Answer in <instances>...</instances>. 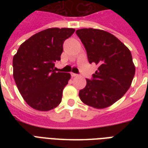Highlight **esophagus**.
Instances as JSON below:
<instances>
[{
  "label": "esophagus",
  "mask_w": 148,
  "mask_h": 148,
  "mask_svg": "<svg viewBox=\"0 0 148 148\" xmlns=\"http://www.w3.org/2000/svg\"><path fill=\"white\" fill-rule=\"evenodd\" d=\"M71 76L74 77H77L78 75H77V74H74V73H71Z\"/></svg>",
  "instance_id": "34e87169"
}]
</instances>
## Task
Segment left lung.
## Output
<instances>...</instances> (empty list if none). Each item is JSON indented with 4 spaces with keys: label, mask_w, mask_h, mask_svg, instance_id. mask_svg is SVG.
<instances>
[{
    "label": "left lung",
    "mask_w": 148,
    "mask_h": 148,
    "mask_svg": "<svg viewBox=\"0 0 148 148\" xmlns=\"http://www.w3.org/2000/svg\"><path fill=\"white\" fill-rule=\"evenodd\" d=\"M85 47L90 64L98 68L93 79L87 81L79 97L87 105L96 109L110 107L121 98L131 87L135 66L130 50L108 31L95 28L77 30Z\"/></svg>",
    "instance_id": "left-lung-1"
}]
</instances>
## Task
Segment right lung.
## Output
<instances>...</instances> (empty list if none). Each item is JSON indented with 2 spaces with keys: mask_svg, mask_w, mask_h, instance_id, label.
<instances>
[{
  "mask_svg": "<svg viewBox=\"0 0 148 148\" xmlns=\"http://www.w3.org/2000/svg\"><path fill=\"white\" fill-rule=\"evenodd\" d=\"M73 28L51 27L34 34L21 45L13 58V76L20 94L34 109L48 111L61 102L69 73H56L54 62L60 60L63 44Z\"/></svg>",
  "mask_w": 148,
  "mask_h": 148,
  "instance_id": "1",
  "label": "right lung"
}]
</instances>
